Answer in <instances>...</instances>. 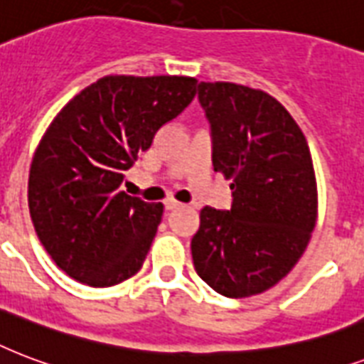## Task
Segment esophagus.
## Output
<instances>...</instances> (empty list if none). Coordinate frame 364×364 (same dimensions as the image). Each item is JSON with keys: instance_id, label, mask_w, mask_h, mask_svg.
<instances>
[{"instance_id": "esophagus-1", "label": "esophagus", "mask_w": 364, "mask_h": 364, "mask_svg": "<svg viewBox=\"0 0 364 364\" xmlns=\"http://www.w3.org/2000/svg\"><path fill=\"white\" fill-rule=\"evenodd\" d=\"M182 207V203L174 201V199H168V201H165V210H176V208Z\"/></svg>"}]
</instances>
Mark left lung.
<instances>
[{
	"label": "left lung",
	"mask_w": 364,
	"mask_h": 364,
	"mask_svg": "<svg viewBox=\"0 0 364 364\" xmlns=\"http://www.w3.org/2000/svg\"><path fill=\"white\" fill-rule=\"evenodd\" d=\"M216 173L232 178L230 210L201 208L191 239L197 275L228 298L260 294L294 267L317 220V182L302 129L267 92L197 87Z\"/></svg>",
	"instance_id": "left-lung-1"
}]
</instances>
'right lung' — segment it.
Wrapping results in <instances>:
<instances>
[{
    "label": "right lung",
    "instance_id": "right-lung-1",
    "mask_svg": "<svg viewBox=\"0 0 364 364\" xmlns=\"http://www.w3.org/2000/svg\"><path fill=\"white\" fill-rule=\"evenodd\" d=\"M184 75H106L58 112L33 154L28 207L39 241L62 272L114 287L142 267L161 203L121 190L125 171L196 97Z\"/></svg>",
    "mask_w": 364,
    "mask_h": 364
}]
</instances>
